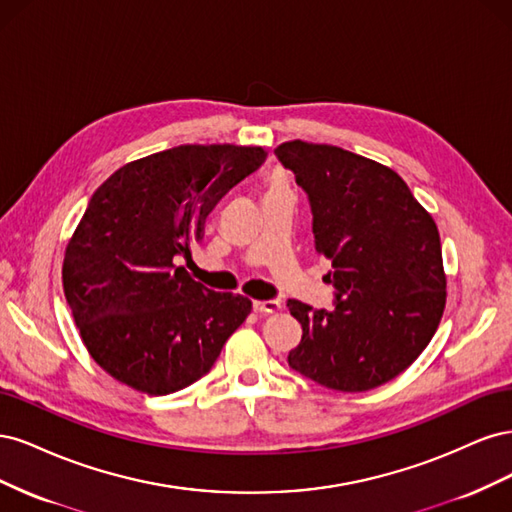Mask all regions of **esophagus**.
Returning a JSON list of instances; mask_svg holds the SVG:
<instances>
[{
  "instance_id": "obj_1",
  "label": "esophagus",
  "mask_w": 512,
  "mask_h": 512,
  "mask_svg": "<svg viewBox=\"0 0 512 512\" xmlns=\"http://www.w3.org/2000/svg\"><path fill=\"white\" fill-rule=\"evenodd\" d=\"M280 301H254L256 314H277L280 312Z\"/></svg>"
}]
</instances>
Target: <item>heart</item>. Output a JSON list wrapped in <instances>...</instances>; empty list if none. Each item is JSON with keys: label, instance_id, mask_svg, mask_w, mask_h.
<instances>
[{"label": "heart", "instance_id": "heart-1", "mask_svg": "<svg viewBox=\"0 0 512 512\" xmlns=\"http://www.w3.org/2000/svg\"><path fill=\"white\" fill-rule=\"evenodd\" d=\"M271 190H286V183L282 181V179H273L271 183H269V192Z\"/></svg>", "mask_w": 512, "mask_h": 512}]
</instances>
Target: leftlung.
<instances>
[{
    "mask_svg": "<svg viewBox=\"0 0 512 512\" xmlns=\"http://www.w3.org/2000/svg\"><path fill=\"white\" fill-rule=\"evenodd\" d=\"M275 156L307 192L316 254L329 258L333 312L297 299L303 337L288 365L327 389L361 393L408 369L446 305L440 232L393 168L335 145L288 141Z\"/></svg>",
    "mask_w": 512,
    "mask_h": 512,
    "instance_id": "left-lung-1",
    "label": "left lung"
}]
</instances>
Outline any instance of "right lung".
<instances>
[{
    "label": "right lung",
    "mask_w": 512,
    "mask_h": 512,
    "mask_svg": "<svg viewBox=\"0 0 512 512\" xmlns=\"http://www.w3.org/2000/svg\"><path fill=\"white\" fill-rule=\"evenodd\" d=\"M262 160V147L179 145L123 164L91 196L61 282L108 376L147 395L185 389L250 316V299L205 288L175 258L190 256L211 209Z\"/></svg>",
    "instance_id": "1"
}]
</instances>
